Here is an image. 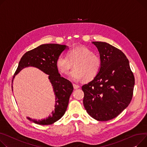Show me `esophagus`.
Segmentation results:
<instances>
[{
  "label": "esophagus",
  "mask_w": 147,
  "mask_h": 147,
  "mask_svg": "<svg viewBox=\"0 0 147 147\" xmlns=\"http://www.w3.org/2000/svg\"><path fill=\"white\" fill-rule=\"evenodd\" d=\"M73 86L74 89H78V88L80 87L79 85L76 84H73Z\"/></svg>",
  "instance_id": "esophagus-1"
}]
</instances>
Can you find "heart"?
<instances>
[{"mask_svg":"<svg viewBox=\"0 0 147 147\" xmlns=\"http://www.w3.org/2000/svg\"><path fill=\"white\" fill-rule=\"evenodd\" d=\"M56 64L58 70L64 74H68L74 64L70 77L73 82H79L84 79L93 80L100 70L102 61L89 48L82 46L71 48L68 55H60Z\"/></svg>","mask_w":147,"mask_h":147,"instance_id":"heart-1","label":"heart"}]
</instances>
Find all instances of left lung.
I'll list each match as a JSON object with an SVG mask.
<instances>
[{
	"mask_svg": "<svg viewBox=\"0 0 147 147\" xmlns=\"http://www.w3.org/2000/svg\"><path fill=\"white\" fill-rule=\"evenodd\" d=\"M102 61L94 79L83 85V105L90 116L107 121L118 116L132 98L135 78L124 53L105 42H92Z\"/></svg>",
	"mask_w": 147,
	"mask_h": 147,
	"instance_id": "left-lung-1",
	"label": "left lung"
}]
</instances>
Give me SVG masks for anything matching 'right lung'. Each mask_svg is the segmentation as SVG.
Returning a JSON list of instances; mask_svg holds the SVG:
<instances>
[{"instance_id":"1","label":"right lung","mask_w":147,"mask_h":147,"mask_svg":"<svg viewBox=\"0 0 147 147\" xmlns=\"http://www.w3.org/2000/svg\"><path fill=\"white\" fill-rule=\"evenodd\" d=\"M67 48L64 45L57 44H42L26 52L19 63L14 76L25 67H35L48 75L55 95L54 112L46 119L35 120L28 118L35 123L42 125H51L59 120L64 115L69 102L70 96L73 91L72 83L58 73L57 60L62 52Z\"/></svg>"}]
</instances>
